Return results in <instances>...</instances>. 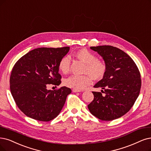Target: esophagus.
<instances>
[{
	"label": "esophagus",
	"mask_w": 151,
	"mask_h": 151,
	"mask_svg": "<svg viewBox=\"0 0 151 151\" xmlns=\"http://www.w3.org/2000/svg\"><path fill=\"white\" fill-rule=\"evenodd\" d=\"M72 91L73 93H76V92H80V90H76V89H73Z\"/></svg>",
	"instance_id": "34e87169"
}]
</instances>
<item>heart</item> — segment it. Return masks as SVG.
I'll list each match as a JSON object with an SVG mask.
<instances>
[{"label":"heart","instance_id":"1","mask_svg":"<svg viewBox=\"0 0 151 151\" xmlns=\"http://www.w3.org/2000/svg\"><path fill=\"white\" fill-rule=\"evenodd\" d=\"M75 55L77 58L86 63L84 68L85 73L90 74L94 79L102 78L106 70V66L104 61L98 59L95 54L86 48L78 50ZM70 66L71 60L68 56H64L61 58L58 65L59 70L64 74L67 73L70 71ZM89 76L71 75L65 79V84L67 86L78 90H83L91 84L92 80Z\"/></svg>","mask_w":151,"mask_h":151}]
</instances>
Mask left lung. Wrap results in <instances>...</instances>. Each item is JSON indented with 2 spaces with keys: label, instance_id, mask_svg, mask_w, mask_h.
I'll use <instances>...</instances> for the list:
<instances>
[{
  "label": "left lung",
  "instance_id": "left-lung-1",
  "mask_svg": "<svg viewBox=\"0 0 151 151\" xmlns=\"http://www.w3.org/2000/svg\"><path fill=\"white\" fill-rule=\"evenodd\" d=\"M104 60L106 70L94 86L104 93L93 91L94 99L88 105L90 113L103 121L118 119L129 111L141 87V74L133 60L122 50L109 45L91 47Z\"/></svg>",
  "mask_w": 151,
  "mask_h": 151
}]
</instances>
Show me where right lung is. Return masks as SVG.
Instances as JSON below:
<instances>
[{
    "label": "right lung",
    "mask_w": 151,
    "mask_h": 151,
    "mask_svg": "<svg viewBox=\"0 0 151 151\" xmlns=\"http://www.w3.org/2000/svg\"><path fill=\"white\" fill-rule=\"evenodd\" d=\"M69 50L68 47L38 48L14 65L10 77V91L17 106L27 116L48 122L60 113L71 89L63 86L48 90L47 87L60 85L58 62Z\"/></svg>",
    "instance_id": "add662e5"
}]
</instances>
